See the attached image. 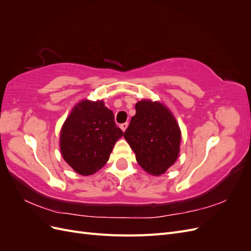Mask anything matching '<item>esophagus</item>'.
Returning <instances> with one entry per match:
<instances>
[{"instance_id":"34e87169","label":"esophagus","mask_w":251,"mask_h":251,"mask_svg":"<svg viewBox=\"0 0 251 251\" xmlns=\"http://www.w3.org/2000/svg\"><path fill=\"white\" fill-rule=\"evenodd\" d=\"M127 126H128V124H127V123H124V124H121V125H120V128H121V130H123V131L125 132V131L126 130Z\"/></svg>"}]
</instances>
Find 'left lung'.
I'll return each instance as SVG.
<instances>
[{"mask_svg": "<svg viewBox=\"0 0 251 251\" xmlns=\"http://www.w3.org/2000/svg\"><path fill=\"white\" fill-rule=\"evenodd\" d=\"M136 114L124 137L141 168L155 176L164 174L177 160L181 141L180 128L163 104L138 101Z\"/></svg>", "mask_w": 251, "mask_h": 251, "instance_id": "left-lung-1", "label": "left lung"}]
</instances>
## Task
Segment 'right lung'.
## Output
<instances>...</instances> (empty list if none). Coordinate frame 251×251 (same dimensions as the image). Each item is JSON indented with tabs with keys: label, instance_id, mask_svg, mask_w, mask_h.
Returning a JSON list of instances; mask_svg holds the SVG:
<instances>
[{
	"label": "right lung",
	"instance_id": "obj_1",
	"mask_svg": "<svg viewBox=\"0 0 251 251\" xmlns=\"http://www.w3.org/2000/svg\"><path fill=\"white\" fill-rule=\"evenodd\" d=\"M124 135L114 114L100 100H82L65 121L60 151L66 162L83 176L107 163L114 144Z\"/></svg>",
	"mask_w": 251,
	"mask_h": 251
}]
</instances>
